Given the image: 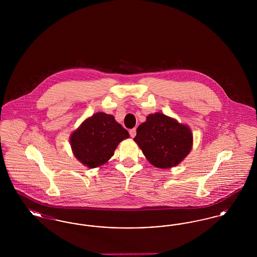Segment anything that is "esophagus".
<instances>
[{
    "label": "esophagus",
    "instance_id": "esophagus-1",
    "mask_svg": "<svg viewBox=\"0 0 257 257\" xmlns=\"http://www.w3.org/2000/svg\"><path fill=\"white\" fill-rule=\"evenodd\" d=\"M129 133H130V136L132 137V138H134L136 134H137V130H136V128H133V129H131L130 131H129Z\"/></svg>",
    "mask_w": 257,
    "mask_h": 257
}]
</instances>
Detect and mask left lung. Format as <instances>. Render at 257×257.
Segmentation results:
<instances>
[{
  "instance_id": "8db88e82",
  "label": "left lung",
  "mask_w": 257,
  "mask_h": 257,
  "mask_svg": "<svg viewBox=\"0 0 257 257\" xmlns=\"http://www.w3.org/2000/svg\"><path fill=\"white\" fill-rule=\"evenodd\" d=\"M134 141L149 163L156 168L170 169L181 163L193 147L191 129L170 116L156 112L137 129Z\"/></svg>"
}]
</instances>
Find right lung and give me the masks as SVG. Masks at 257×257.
Masks as SVG:
<instances>
[{
	"instance_id": "1",
	"label": "right lung",
	"mask_w": 257,
	"mask_h": 257,
	"mask_svg": "<svg viewBox=\"0 0 257 257\" xmlns=\"http://www.w3.org/2000/svg\"><path fill=\"white\" fill-rule=\"evenodd\" d=\"M129 133L113 115L99 111L86 118L70 135V145L74 156L89 169L107 163L116 147Z\"/></svg>"
}]
</instances>
